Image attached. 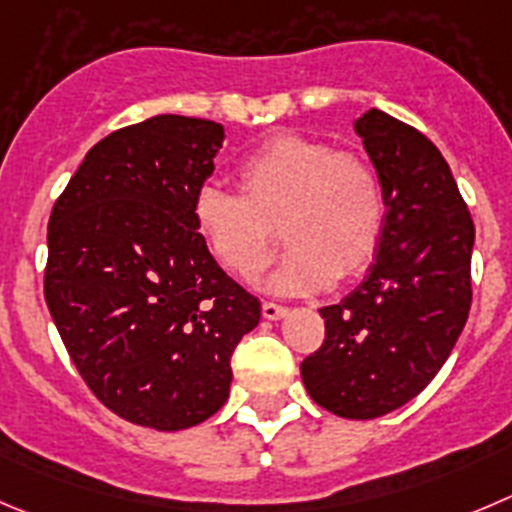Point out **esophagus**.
<instances>
[{
	"label": "esophagus",
	"instance_id": "esophagus-1",
	"mask_svg": "<svg viewBox=\"0 0 512 512\" xmlns=\"http://www.w3.org/2000/svg\"><path fill=\"white\" fill-rule=\"evenodd\" d=\"M286 306H281V304H274V301H264V304H261V314H264V319H269V321H276V319H281V316H286Z\"/></svg>",
	"mask_w": 512,
	"mask_h": 512
}]
</instances>
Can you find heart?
Segmentation results:
<instances>
[{"label": "heart", "instance_id": "obj_1", "mask_svg": "<svg viewBox=\"0 0 512 512\" xmlns=\"http://www.w3.org/2000/svg\"><path fill=\"white\" fill-rule=\"evenodd\" d=\"M238 191L208 183L193 201L198 236L236 279H256L271 264L274 226L289 248L271 286L286 294L357 279L377 256L387 213L382 180L354 150L276 135L238 165Z\"/></svg>", "mask_w": 512, "mask_h": 512}]
</instances>
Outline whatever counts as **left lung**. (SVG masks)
<instances>
[{
	"instance_id": "obj_1",
	"label": "left lung",
	"mask_w": 512,
	"mask_h": 512,
	"mask_svg": "<svg viewBox=\"0 0 512 512\" xmlns=\"http://www.w3.org/2000/svg\"><path fill=\"white\" fill-rule=\"evenodd\" d=\"M384 191V236L367 279L321 309L324 342L301 362L316 405L347 420L397 410L450 357L472 301L475 226L440 150L369 110L354 123Z\"/></svg>"
}]
</instances>
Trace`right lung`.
Wrapping results in <instances>:
<instances>
[{
  "label": "right lung",
  "instance_id": "right-lung-1",
  "mask_svg": "<svg viewBox=\"0 0 512 512\" xmlns=\"http://www.w3.org/2000/svg\"><path fill=\"white\" fill-rule=\"evenodd\" d=\"M221 140L223 125L186 115L115 130L52 208L45 301L90 392L133 425L173 432L216 415L261 319L193 223Z\"/></svg>",
  "mask_w": 512,
  "mask_h": 512
}]
</instances>
